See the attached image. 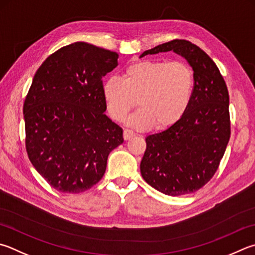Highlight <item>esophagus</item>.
<instances>
[{
  "instance_id": "1",
  "label": "esophagus",
  "mask_w": 255,
  "mask_h": 255,
  "mask_svg": "<svg viewBox=\"0 0 255 255\" xmlns=\"http://www.w3.org/2000/svg\"><path fill=\"white\" fill-rule=\"evenodd\" d=\"M133 136H135V132L130 130V129H125V130H124V139L125 140H129Z\"/></svg>"
}]
</instances>
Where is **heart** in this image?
Returning a JSON list of instances; mask_svg holds the SVG:
<instances>
[{
  "label": "heart",
  "instance_id": "1",
  "mask_svg": "<svg viewBox=\"0 0 255 255\" xmlns=\"http://www.w3.org/2000/svg\"><path fill=\"white\" fill-rule=\"evenodd\" d=\"M193 88L194 73L185 62L140 60L125 69L123 79L109 78L103 86V96L116 122H125L138 104L140 109L129 119L130 126L166 130L186 113Z\"/></svg>",
  "mask_w": 255,
  "mask_h": 255
}]
</instances>
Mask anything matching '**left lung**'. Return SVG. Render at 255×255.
<instances>
[{"label": "left lung", "mask_w": 255, "mask_h": 255, "mask_svg": "<svg viewBox=\"0 0 255 255\" xmlns=\"http://www.w3.org/2000/svg\"><path fill=\"white\" fill-rule=\"evenodd\" d=\"M174 51L194 71L191 103L182 119L166 130L146 137L140 173L146 183L170 196L194 193L219 168L231 136L226 83L214 61L187 40H173L143 52Z\"/></svg>", "instance_id": "1"}]
</instances>
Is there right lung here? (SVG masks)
<instances>
[{
	"instance_id": "right-lung-1",
	"label": "right lung",
	"mask_w": 255,
	"mask_h": 255,
	"mask_svg": "<svg viewBox=\"0 0 255 255\" xmlns=\"http://www.w3.org/2000/svg\"><path fill=\"white\" fill-rule=\"evenodd\" d=\"M118 53L86 42L45 59L25 97V148L38 173L59 192L78 194L103 178L123 129L106 116L103 77Z\"/></svg>"
}]
</instances>
